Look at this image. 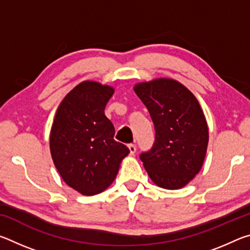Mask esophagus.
<instances>
[{
  "mask_svg": "<svg viewBox=\"0 0 250 250\" xmlns=\"http://www.w3.org/2000/svg\"><path fill=\"white\" fill-rule=\"evenodd\" d=\"M129 150H130V154H134L135 151H137V146H135L134 145H132V143H130V145L128 146Z\"/></svg>",
  "mask_w": 250,
  "mask_h": 250,
  "instance_id": "34e87169",
  "label": "esophagus"
}]
</instances>
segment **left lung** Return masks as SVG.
<instances>
[{
  "label": "left lung",
  "instance_id": "left-lung-1",
  "mask_svg": "<svg viewBox=\"0 0 250 250\" xmlns=\"http://www.w3.org/2000/svg\"><path fill=\"white\" fill-rule=\"evenodd\" d=\"M134 91L149 110L155 130L153 146L140 154L147 174L160 188H183L200 172L208 143L200 104L173 79L138 83Z\"/></svg>",
  "mask_w": 250,
  "mask_h": 250
}]
</instances>
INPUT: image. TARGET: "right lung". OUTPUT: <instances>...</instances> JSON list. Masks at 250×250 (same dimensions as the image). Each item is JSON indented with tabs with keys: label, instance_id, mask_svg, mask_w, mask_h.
Returning a JSON list of instances; mask_svg holds the SVG:
<instances>
[{
	"label": "right lung",
	"instance_id": "obj_1",
	"mask_svg": "<svg viewBox=\"0 0 250 250\" xmlns=\"http://www.w3.org/2000/svg\"><path fill=\"white\" fill-rule=\"evenodd\" d=\"M113 88L96 82L76 86L57 109L50 131V153L67 185L83 195H95L112 183L129 154L113 139L115 128L104 116Z\"/></svg>",
	"mask_w": 250,
	"mask_h": 250
}]
</instances>
